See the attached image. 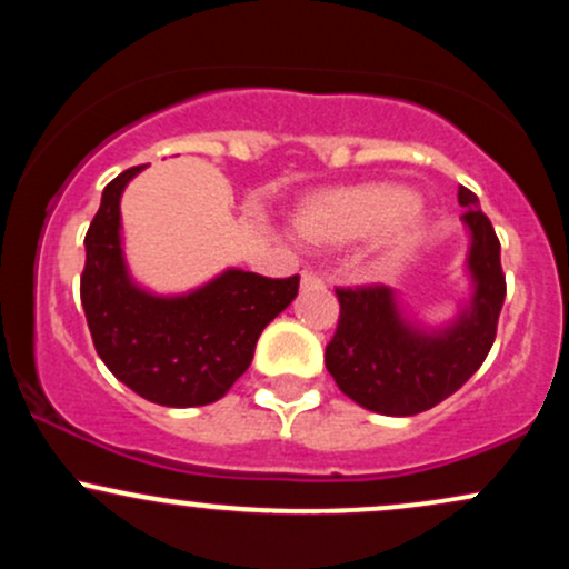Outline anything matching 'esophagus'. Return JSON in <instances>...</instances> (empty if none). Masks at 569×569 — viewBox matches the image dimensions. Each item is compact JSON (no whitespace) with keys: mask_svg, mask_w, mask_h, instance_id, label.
Listing matches in <instances>:
<instances>
[{"mask_svg":"<svg viewBox=\"0 0 569 569\" xmlns=\"http://www.w3.org/2000/svg\"><path fill=\"white\" fill-rule=\"evenodd\" d=\"M299 286H302V291L323 289V280L318 276H312V272H302V278H299Z\"/></svg>","mask_w":569,"mask_h":569,"instance_id":"34e87169","label":"esophagus"}]
</instances>
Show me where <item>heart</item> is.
Segmentation results:
<instances>
[{
	"label": "heart",
	"mask_w": 569,
	"mask_h": 569,
	"mask_svg": "<svg viewBox=\"0 0 569 569\" xmlns=\"http://www.w3.org/2000/svg\"><path fill=\"white\" fill-rule=\"evenodd\" d=\"M291 227L312 248H339L369 238L380 267L403 264L430 230V208L398 181H361L305 194L293 206Z\"/></svg>",
	"instance_id": "1"
}]
</instances>
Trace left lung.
I'll use <instances>...</instances> for the list:
<instances>
[{"label": "left lung", "mask_w": 569, "mask_h": 569, "mask_svg": "<svg viewBox=\"0 0 569 569\" xmlns=\"http://www.w3.org/2000/svg\"><path fill=\"white\" fill-rule=\"evenodd\" d=\"M468 234V289L447 321H422L390 286L339 289V326L326 369L358 407L388 417L420 415L460 390L485 363L506 299L500 243L471 189H457Z\"/></svg>", "instance_id": "obj_1"}]
</instances>
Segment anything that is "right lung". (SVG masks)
I'll use <instances>...</instances> for the list:
<instances>
[{
  "label": "right lung",
  "instance_id": "obj_1",
  "mask_svg": "<svg viewBox=\"0 0 569 569\" xmlns=\"http://www.w3.org/2000/svg\"><path fill=\"white\" fill-rule=\"evenodd\" d=\"M147 166L109 181L84 234L82 310L107 369L160 407L219 401L251 367L264 326L293 302L299 276L262 278L227 267L206 283L158 293L128 267L120 200Z\"/></svg>",
  "mask_w": 569,
  "mask_h": 569
}]
</instances>
